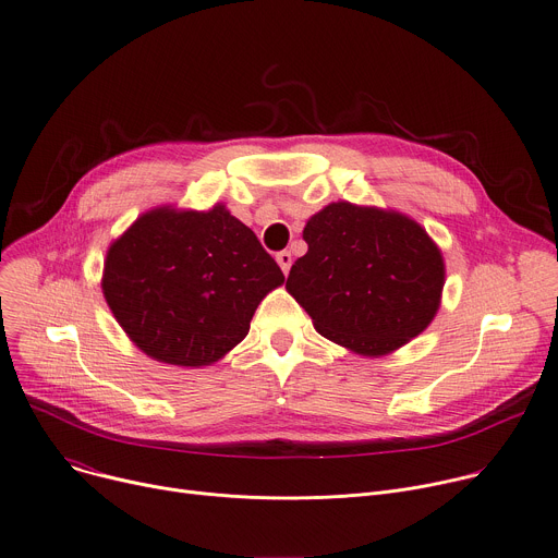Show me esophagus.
Instances as JSON below:
<instances>
[{
    "label": "esophagus",
    "mask_w": 558,
    "mask_h": 558,
    "mask_svg": "<svg viewBox=\"0 0 558 558\" xmlns=\"http://www.w3.org/2000/svg\"><path fill=\"white\" fill-rule=\"evenodd\" d=\"M276 260H278V265H280V269H282V274L287 276L289 274V269H291V251H280V253H276Z\"/></svg>",
    "instance_id": "esophagus-1"
}]
</instances>
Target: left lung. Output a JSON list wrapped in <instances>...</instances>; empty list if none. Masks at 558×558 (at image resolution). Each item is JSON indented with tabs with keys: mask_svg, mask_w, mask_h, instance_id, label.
<instances>
[{
	"mask_svg": "<svg viewBox=\"0 0 558 558\" xmlns=\"http://www.w3.org/2000/svg\"><path fill=\"white\" fill-rule=\"evenodd\" d=\"M302 238L310 248L293 263L287 291L320 336L361 356H385L434 320L445 263L412 218L331 202Z\"/></svg>",
	"mask_w": 558,
	"mask_h": 558,
	"instance_id": "8db88e82",
	"label": "left lung"
}]
</instances>
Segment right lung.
Returning a JSON list of instances; mask_svg holds the SVG:
<instances>
[{
  "instance_id": "1",
  "label": "right lung",
  "mask_w": 558,
  "mask_h": 558,
  "mask_svg": "<svg viewBox=\"0 0 558 558\" xmlns=\"http://www.w3.org/2000/svg\"><path fill=\"white\" fill-rule=\"evenodd\" d=\"M284 276L225 205L142 214L107 251L102 291L126 336L160 363L205 367L246 333Z\"/></svg>"
}]
</instances>
